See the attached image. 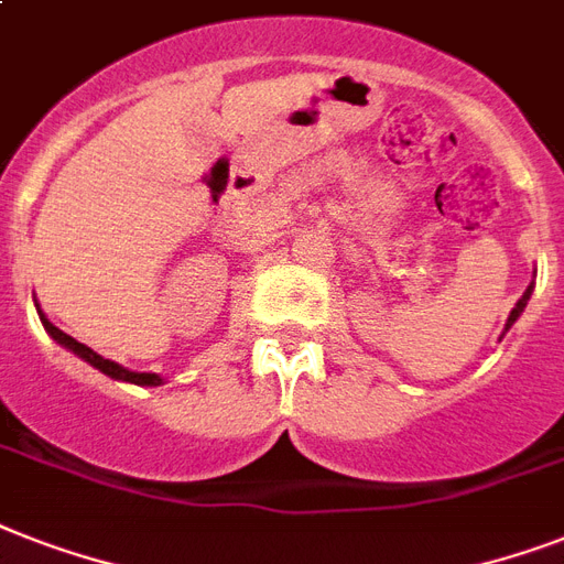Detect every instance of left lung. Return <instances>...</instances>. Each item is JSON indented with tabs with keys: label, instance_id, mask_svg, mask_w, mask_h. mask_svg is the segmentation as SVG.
Here are the masks:
<instances>
[{
	"label": "left lung",
	"instance_id": "8db88e82",
	"mask_svg": "<svg viewBox=\"0 0 564 564\" xmlns=\"http://www.w3.org/2000/svg\"><path fill=\"white\" fill-rule=\"evenodd\" d=\"M530 292H533V286H527V292H524V295H521V301H518L516 307H512V313H509V318H507V330H509V327H512V322H516V318L521 316V313H524L527 301H530Z\"/></svg>",
	"mask_w": 564,
	"mask_h": 564
}]
</instances>
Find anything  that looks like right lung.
I'll return each instance as SVG.
<instances>
[{
  "mask_svg": "<svg viewBox=\"0 0 564 564\" xmlns=\"http://www.w3.org/2000/svg\"><path fill=\"white\" fill-rule=\"evenodd\" d=\"M40 322H43V327H46L48 336H52L55 343L66 345L69 351H75L78 357H84V360L90 362V366H96V369L105 371L108 377H117V380H128V383H137V386H158V383H161V377H158V375H145V371H128V369H122V366H117L113 360H105V357H99V354L93 351V348H87L84 343H78V339H73L69 334H64L61 327L52 325L48 318L40 316Z\"/></svg>",
  "mask_w": 564,
  "mask_h": 564,
  "instance_id": "obj_1",
  "label": "right lung"
}]
</instances>
